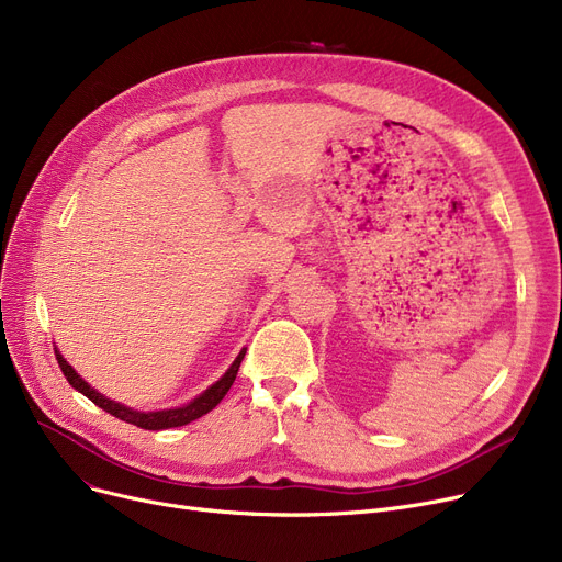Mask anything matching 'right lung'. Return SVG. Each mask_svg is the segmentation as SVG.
<instances>
[{"mask_svg":"<svg viewBox=\"0 0 562 562\" xmlns=\"http://www.w3.org/2000/svg\"><path fill=\"white\" fill-rule=\"evenodd\" d=\"M54 356H56V362L58 367H61L66 380L70 382V385L81 392L86 398H91L98 407L106 409L109 415H113L115 419L121 422H127V424H134L138 428H145V430H166V428H177V426H187L195 419H200L202 415H206V412H212L221 401L223 396L229 392L232 382L236 378V373H239V367H241V360L246 356V348L236 356V360L232 362V367L225 371V375L221 380H216L214 385L210 390H204L198 398H193L191 403L182 405V407H172V409H157V412H138V409H132L127 405H121L115 401H109L106 396H102L100 392H95L88 382L77 375V371L64 360L61 352H58L54 348Z\"/></svg>","mask_w":562,"mask_h":562,"instance_id":"add662e5","label":"right lung"}]
</instances>
